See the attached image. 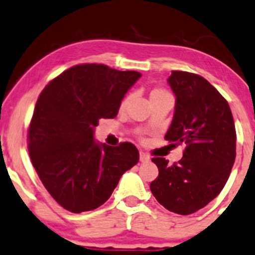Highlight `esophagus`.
<instances>
[{"mask_svg": "<svg viewBox=\"0 0 255 255\" xmlns=\"http://www.w3.org/2000/svg\"><path fill=\"white\" fill-rule=\"evenodd\" d=\"M139 160H140V162H149L150 157H149V155L145 154V152L140 151L139 152Z\"/></svg>", "mask_w": 255, "mask_h": 255, "instance_id": "34e87169", "label": "esophagus"}]
</instances>
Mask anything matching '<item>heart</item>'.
<instances>
[{"instance_id": "b5f03b06", "label": "heart", "mask_w": 255, "mask_h": 255, "mask_svg": "<svg viewBox=\"0 0 255 255\" xmlns=\"http://www.w3.org/2000/svg\"><path fill=\"white\" fill-rule=\"evenodd\" d=\"M166 95H170V94L166 92V90L161 89V88H154V89L150 92V100H151V99L161 98V96H166ZM128 99L129 98H128V96H126V98L121 101V105H120L121 109H125L126 105H127V103H128Z\"/></svg>"}]
</instances>
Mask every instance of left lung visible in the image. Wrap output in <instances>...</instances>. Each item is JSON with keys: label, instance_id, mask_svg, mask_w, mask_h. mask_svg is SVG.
I'll use <instances>...</instances> for the list:
<instances>
[{"label": "left lung", "instance_id": "left-lung-1", "mask_svg": "<svg viewBox=\"0 0 255 255\" xmlns=\"http://www.w3.org/2000/svg\"><path fill=\"white\" fill-rule=\"evenodd\" d=\"M176 96L175 115L165 139L183 144V157L173 165L154 157L159 176L150 191L163 208L189 215L219 195L236 159V128L226 99L194 73L172 71L167 79Z\"/></svg>", "mask_w": 255, "mask_h": 255}]
</instances>
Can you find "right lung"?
Here are the masks:
<instances>
[{"instance_id": "1", "label": "right lung", "mask_w": 255, "mask_h": 255, "mask_svg": "<svg viewBox=\"0 0 255 255\" xmlns=\"http://www.w3.org/2000/svg\"><path fill=\"white\" fill-rule=\"evenodd\" d=\"M141 77L105 64H78L40 94L28 130V149L51 197L72 213L94 210L111 197L121 176L139 161L132 143H96L94 128L115 119L121 101Z\"/></svg>"}]
</instances>
